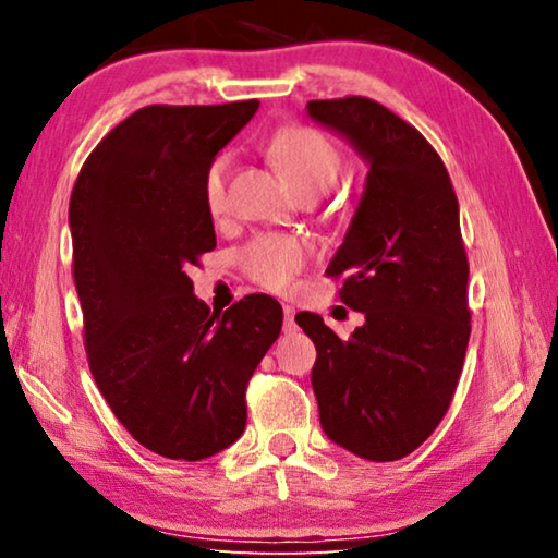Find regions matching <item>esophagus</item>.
<instances>
[{
  "mask_svg": "<svg viewBox=\"0 0 558 558\" xmlns=\"http://www.w3.org/2000/svg\"><path fill=\"white\" fill-rule=\"evenodd\" d=\"M282 317H286V323H282V325H286V329L290 332V329L295 327V307H292V305L282 307Z\"/></svg>",
  "mask_w": 558,
  "mask_h": 558,
  "instance_id": "1",
  "label": "esophagus"
}]
</instances>
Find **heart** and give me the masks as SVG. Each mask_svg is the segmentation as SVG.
Returning a JSON list of instances; mask_svg holds the SVG:
<instances>
[{"instance_id":"b5f03b06","label":"heart","mask_w":558,"mask_h":558,"mask_svg":"<svg viewBox=\"0 0 558 558\" xmlns=\"http://www.w3.org/2000/svg\"><path fill=\"white\" fill-rule=\"evenodd\" d=\"M270 157L276 159L302 196L325 194L337 184L342 172V155L332 140L315 128L288 125L270 137ZM231 157L221 153L211 159L204 174V204L211 214L226 206V182H229ZM243 268L258 286L282 292L292 286L298 272L307 266L310 248L305 241L292 235H258L243 248Z\"/></svg>"}]
</instances>
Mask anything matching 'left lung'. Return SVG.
I'll use <instances>...</instances> for the list:
<instances>
[{
	"label": "left lung",
	"mask_w": 558,
	"mask_h": 558,
	"mask_svg": "<svg viewBox=\"0 0 558 558\" xmlns=\"http://www.w3.org/2000/svg\"><path fill=\"white\" fill-rule=\"evenodd\" d=\"M307 116L369 165L329 278L364 325L339 339L295 315L317 349L313 389L329 440L374 462L405 458L446 415L470 339L468 256L458 196L426 137L381 102L310 100Z\"/></svg>",
	"instance_id": "obj_1"
}]
</instances>
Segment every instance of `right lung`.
<instances>
[{
    "label": "right lung",
    "mask_w": 558,
    "mask_h": 558,
    "mask_svg": "<svg viewBox=\"0 0 558 558\" xmlns=\"http://www.w3.org/2000/svg\"><path fill=\"white\" fill-rule=\"evenodd\" d=\"M258 110L147 106L88 155L69 206L73 280L93 379L140 446L204 460L245 428V386L282 307L248 295L211 313L186 276L216 248L204 174Z\"/></svg>",
    "instance_id": "obj_1"
}]
</instances>
